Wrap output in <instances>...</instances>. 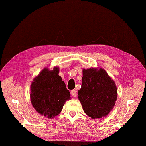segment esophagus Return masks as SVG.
Returning <instances> with one entry per match:
<instances>
[{
	"instance_id": "34e87169",
	"label": "esophagus",
	"mask_w": 146,
	"mask_h": 146,
	"mask_svg": "<svg viewBox=\"0 0 146 146\" xmlns=\"http://www.w3.org/2000/svg\"><path fill=\"white\" fill-rule=\"evenodd\" d=\"M71 95L73 96V97H76V91L75 90H71Z\"/></svg>"
}]
</instances>
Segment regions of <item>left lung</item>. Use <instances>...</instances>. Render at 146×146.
<instances>
[{
	"instance_id": "1",
	"label": "left lung",
	"mask_w": 146,
	"mask_h": 146,
	"mask_svg": "<svg viewBox=\"0 0 146 146\" xmlns=\"http://www.w3.org/2000/svg\"><path fill=\"white\" fill-rule=\"evenodd\" d=\"M82 75L78 98L84 111L93 119L106 117L117 99L115 81L105 70L100 68L83 69Z\"/></svg>"
}]
</instances>
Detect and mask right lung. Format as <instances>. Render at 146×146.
I'll list each match as a JSON object with an SVG mask.
<instances>
[{"label": "right lung", "instance_id": "1", "mask_svg": "<svg viewBox=\"0 0 146 146\" xmlns=\"http://www.w3.org/2000/svg\"><path fill=\"white\" fill-rule=\"evenodd\" d=\"M58 73L57 66L44 68L30 86L32 106L36 112L48 118L60 114L66 101L71 99L70 91Z\"/></svg>", "mask_w": 146, "mask_h": 146}]
</instances>
